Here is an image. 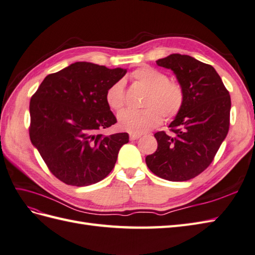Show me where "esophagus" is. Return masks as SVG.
I'll return each instance as SVG.
<instances>
[{"label":"esophagus","instance_id":"34e87169","mask_svg":"<svg viewBox=\"0 0 255 255\" xmlns=\"http://www.w3.org/2000/svg\"><path fill=\"white\" fill-rule=\"evenodd\" d=\"M130 140L131 141H133V140H136V139H139L140 136H141V134H139V133H130Z\"/></svg>","mask_w":255,"mask_h":255}]
</instances>
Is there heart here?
<instances>
[{
	"mask_svg": "<svg viewBox=\"0 0 255 255\" xmlns=\"http://www.w3.org/2000/svg\"><path fill=\"white\" fill-rule=\"evenodd\" d=\"M131 77L147 90L141 111L124 110L117 116L121 129L131 133H143L160 125L162 115L171 120L177 116L184 103V91L180 84L153 68L143 67L132 72ZM108 106L121 110L125 104V91L122 81L111 85L106 94Z\"/></svg>",
	"mask_w": 255,
	"mask_h": 255,
	"instance_id": "b5f03b06",
	"label": "heart"
}]
</instances>
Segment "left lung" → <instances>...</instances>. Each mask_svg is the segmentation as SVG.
I'll return each mask as SVG.
<instances>
[{"label": "left lung", "instance_id": "left-lung-1", "mask_svg": "<svg viewBox=\"0 0 255 255\" xmlns=\"http://www.w3.org/2000/svg\"><path fill=\"white\" fill-rule=\"evenodd\" d=\"M170 69L184 91V103L171 122V134L158 131L156 152L145 162L168 181H187L211 164L230 129L231 96L210 64L187 55L172 54L156 61Z\"/></svg>", "mask_w": 255, "mask_h": 255}]
</instances>
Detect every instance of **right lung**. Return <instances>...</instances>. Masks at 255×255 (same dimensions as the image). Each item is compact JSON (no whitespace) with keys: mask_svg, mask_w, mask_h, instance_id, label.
<instances>
[{"mask_svg":"<svg viewBox=\"0 0 255 255\" xmlns=\"http://www.w3.org/2000/svg\"><path fill=\"white\" fill-rule=\"evenodd\" d=\"M126 72L75 62L47 75L32 96L30 140L63 183L87 186L103 180L129 142L127 132L98 133L117 122L106 94Z\"/></svg>","mask_w":255,"mask_h":255,"instance_id":"right-lung-1","label":"right lung"}]
</instances>
